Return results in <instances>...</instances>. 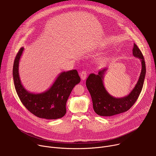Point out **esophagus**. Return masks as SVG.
Instances as JSON below:
<instances>
[{"label":"esophagus","instance_id":"obj_1","mask_svg":"<svg viewBox=\"0 0 156 156\" xmlns=\"http://www.w3.org/2000/svg\"><path fill=\"white\" fill-rule=\"evenodd\" d=\"M87 76V73L86 71H82L80 73V77L82 80H84Z\"/></svg>","mask_w":156,"mask_h":156}]
</instances>
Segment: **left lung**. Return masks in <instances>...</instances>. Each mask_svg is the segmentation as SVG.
I'll use <instances>...</instances> for the list:
<instances>
[{
	"mask_svg": "<svg viewBox=\"0 0 156 156\" xmlns=\"http://www.w3.org/2000/svg\"><path fill=\"white\" fill-rule=\"evenodd\" d=\"M133 54L135 57L140 59L142 69L136 84L128 96L116 98L107 91L103 83V80L107 68L99 70L98 75L91 73L87 78L86 84L91 96L94 110L98 115L110 117L125 112L128 110L138 99L144 84L146 72V65L144 57L135 44L133 46Z\"/></svg>",
	"mask_w": 156,
	"mask_h": 156,
	"instance_id": "1",
	"label": "left lung"
}]
</instances>
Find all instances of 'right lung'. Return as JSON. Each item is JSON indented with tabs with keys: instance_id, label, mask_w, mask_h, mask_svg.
<instances>
[{
	"instance_id": "obj_1",
	"label": "right lung",
	"mask_w": 156,
	"mask_h": 156,
	"mask_svg": "<svg viewBox=\"0 0 156 156\" xmlns=\"http://www.w3.org/2000/svg\"><path fill=\"white\" fill-rule=\"evenodd\" d=\"M24 51L21 48L13 63V77L17 94L23 105L35 116L48 120L63 117L66 114V103L74 86L80 82L76 70L60 73L52 86L45 92L30 93L22 85L18 67L20 57Z\"/></svg>"
}]
</instances>
